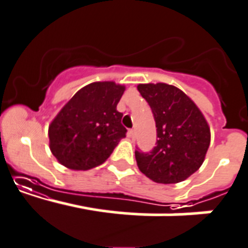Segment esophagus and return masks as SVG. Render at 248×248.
Instances as JSON below:
<instances>
[{
    "instance_id": "34e87169",
    "label": "esophagus",
    "mask_w": 248,
    "mask_h": 248,
    "mask_svg": "<svg viewBox=\"0 0 248 248\" xmlns=\"http://www.w3.org/2000/svg\"><path fill=\"white\" fill-rule=\"evenodd\" d=\"M128 136L130 139H135V130H133V129H131V130H129L128 131Z\"/></svg>"
}]
</instances>
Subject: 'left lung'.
I'll use <instances>...</instances> for the list:
<instances>
[{
    "label": "left lung",
    "mask_w": 248,
    "mask_h": 248,
    "mask_svg": "<svg viewBox=\"0 0 248 248\" xmlns=\"http://www.w3.org/2000/svg\"><path fill=\"white\" fill-rule=\"evenodd\" d=\"M138 90L152 109L158 138L151 152L135 151L139 169L155 183L184 181L199 170L206 157L211 142L206 118L173 85L140 84Z\"/></svg>",
    "instance_id": "obj_1"
}]
</instances>
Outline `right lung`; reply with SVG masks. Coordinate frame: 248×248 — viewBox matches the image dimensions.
Wrapping results in <instances>:
<instances>
[{
    "label": "right lung",
    "instance_id": "obj_1",
    "mask_svg": "<svg viewBox=\"0 0 248 248\" xmlns=\"http://www.w3.org/2000/svg\"><path fill=\"white\" fill-rule=\"evenodd\" d=\"M125 86L97 81L80 89L48 126L49 148L73 170H89L106 162L125 138L123 114L117 110Z\"/></svg>",
    "mask_w": 248,
    "mask_h": 248
}]
</instances>
